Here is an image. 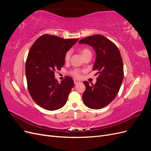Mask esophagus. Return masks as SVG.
I'll return each instance as SVG.
<instances>
[{
	"label": "esophagus",
	"instance_id": "esophagus-1",
	"mask_svg": "<svg viewBox=\"0 0 151 151\" xmlns=\"http://www.w3.org/2000/svg\"><path fill=\"white\" fill-rule=\"evenodd\" d=\"M74 84H78L79 83H80V81H78V80H77V79H74Z\"/></svg>",
	"mask_w": 151,
	"mask_h": 151
}]
</instances>
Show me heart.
I'll use <instances>...</instances> for the list:
<instances>
[{"mask_svg": "<svg viewBox=\"0 0 151 151\" xmlns=\"http://www.w3.org/2000/svg\"><path fill=\"white\" fill-rule=\"evenodd\" d=\"M81 53L82 55V56H84V55L86 54H88V53H91V51L89 50V48H83L81 50ZM70 55H71V52L70 51H68L65 55V57H64V60L65 62H67L70 60ZM71 74L72 76H74L76 77H79L81 76V71H79V70H73L71 71Z\"/></svg>", "mask_w": 151, "mask_h": 151, "instance_id": "1", "label": "heart"}]
</instances>
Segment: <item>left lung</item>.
Masks as SVG:
<instances>
[{"label": "left lung", "instance_id": "1", "mask_svg": "<svg viewBox=\"0 0 151 151\" xmlns=\"http://www.w3.org/2000/svg\"><path fill=\"white\" fill-rule=\"evenodd\" d=\"M79 44H87L96 52L93 70L99 74L94 85L84 81L86 90L83 99L87 107L94 109L106 106L115 99L123 79V64L119 50L111 41L101 35H94L81 40Z\"/></svg>", "mask_w": 151, "mask_h": 151}]
</instances>
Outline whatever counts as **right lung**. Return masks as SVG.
Segmentation results:
<instances>
[{
	"mask_svg": "<svg viewBox=\"0 0 151 151\" xmlns=\"http://www.w3.org/2000/svg\"><path fill=\"white\" fill-rule=\"evenodd\" d=\"M78 40L43 35L29 50L25 65L28 89L33 101L47 110H57L64 106L74 85L68 76L58 83L55 72L65 64V53Z\"/></svg>",
	"mask_w": 151,
	"mask_h": 151,
	"instance_id": "right-lung-1",
	"label": "right lung"
}]
</instances>
